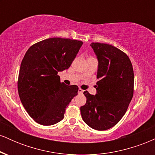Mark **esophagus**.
<instances>
[{
    "mask_svg": "<svg viewBox=\"0 0 155 155\" xmlns=\"http://www.w3.org/2000/svg\"><path fill=\"white\" fill-rule=\"evenodd\" d=\"M78 92H79V94H82L84 92V90H81V89H79V90H78Z\"/></svg>",
    "mask_w": 155,
    "mask_h": 155,
    "instance_id": "1",
    "label": "esophagus"
}]
</instances>
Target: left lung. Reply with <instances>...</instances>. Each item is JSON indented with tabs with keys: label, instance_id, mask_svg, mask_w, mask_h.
Wrapping results in <instances>:
<instances>
[{
	"label": "left lung",
	"instance_id": "8db88e82",
	"mask_svg": "<svg viewBox=\"0 0 155 155\" xmlns=\"http://www.w3.org/2000/svg\"><path fill=\"white\" fill-rule=\"evenodd\" d=\"M90 46L98 60L97 93L84 92L87 102L80 111L87 125L105 130L116 125L127 111L133 96L134 73L128 56L118 48L101 43Z\"/></svg>",
	"mask_w": 155,
	"mask_h": 155
}]
</instances>
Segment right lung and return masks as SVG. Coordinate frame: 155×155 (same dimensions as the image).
Wrapping results in <instances>:
<instances>
[{"label": "right lung", "instance_id": "1", "mask_svg": "<svg viewBox=\"0 0 155 155\" xmlns=\"http://www.w3.org/2000/svg\"><path fill=\"white\" fill-rule=\"evenodd\" d=\"M83 42L50 38L32 45L19 69V98L31 118L42 125H52L64 118L65 108L77 95L76 85L60 81L58 72L68 69Z\"/></svg>", "mask_w": 155, "mask_h": 155}]
</instances>
